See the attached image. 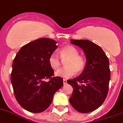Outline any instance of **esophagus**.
Wrapping results in <instances>:
<instances>
[{
  "mask_svg": "<svg viewBox=\"0 0 123 123\" xmlns=\"http://www.w3.org/2000/svg\"><path fill=\"white\" fill-rule=\"evenodd\" d=\"M67 83V80L65 79H63V85H66Z\"/></svg>",
  "mask_w": 123,
  "mask_h": 123,
  "instance_id": "34e87169",
  "label": "esophagus"
}]
</instances>
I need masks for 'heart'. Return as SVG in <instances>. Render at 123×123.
<instances>
[{
    "label": "heart",
    "mask_w": 123,
    "mask_h": 123,
    "mask_svg": "<svg viewBox=\"0 0 123 123\" xmlns=\"http://www.w3.org/2000/svg\"><path fill=\"white\" fill-rule=\"evenodd\" d=\"M61 60L64 62L65 68L58 70L55 75L63 78H69L74 73L80 74L85 68V59L79 55V51L76 48L72 45L63 47L59 51ZM49 63L51 68L58 70L61 66V61L55 54H51L49 58Z\"/></svg>",
    "instance_id": "b5f03b06"
}]
</instances>
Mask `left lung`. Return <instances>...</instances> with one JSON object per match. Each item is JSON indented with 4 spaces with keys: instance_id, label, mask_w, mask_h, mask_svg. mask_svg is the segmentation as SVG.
Instances as JSON below:
<instances>
[{
    "instance_id": "left-lung-1",
    "label": "left lung",
    "mask_w": 123,
    "mask_h": 123,
    "mask_svg": "<svg viewBox=\"0 0 123 123\" xmlns=\"http://www.w3.org/2000/svg\"><path fill=\"white\" fill-rule=\"evenodd\" d=\"M83 50L86 58L85 68L77 78L68 80L73 91L69 101L80 113L96 110L105 100L109 89V60L99 46L88 40H71Z\"/></svg>"
}]
</instances>
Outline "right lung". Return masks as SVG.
Masks as SVG:
<instances>
[{"label":"right lung","mask_w":123,"mask_h":123,"mask_svg":"<svg viewBox=\"0 0 123 123\" xmlns=\"http://www.w3.org/2000/svg\"><path fill=\"white\" fill-rule=\"evenodd\" d=\"M56 43L50 38H38L23 46L13 60L10 80L15 97L28 111L37 113L47 110L63 85L62 78L53 76L49 63ZM47 78L48 82L43 81Z\"/></svg>","instance_id":"obj_1"}]
</instances>
